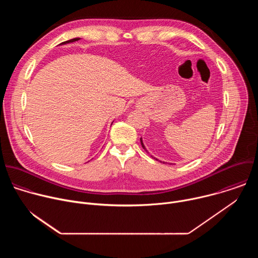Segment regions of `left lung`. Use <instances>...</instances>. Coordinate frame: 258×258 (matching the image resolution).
I'll return each mask as SVG.
<instances>
[{
	"label": "left lung",
	"instance_id": "obj_1",
	"mask_svg": "<svg viewBox=\"0 0 258 258\" xmlns=\"http://www.w3.org/2000/svg\"><path fill=\"white\" fill-rule=\"evenodd\" d=\"M140 141H141V145H142V147H143V149L146 151V152H148V151H147V149L145 148V146H144V143H143V140H142V138L140 139ZM153 157V156H152ZM154 159H156L155 157H154ZM156 160H158V159H156ZM160 162H162V161H160ZM163 163H164V161H163Z\"/></svg>",
	"mask_w": 258,
	"mask_h": 258
}]
</instances>
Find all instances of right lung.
<instances>
[{
    "mask_svg": "<svg viewBox=\"0 0 258 258\" xmlns=\"http://www.w3.org/2000/svg\"><path fill=\"white\" fill-rule=\"evenodd\" d=\"M79 40H81V39H80V38H75V39H72V40H69V41L63 42V43H61L60 45H64V44H69V43H73V42H77V41H79Z\"/></svg>",
    "mask_w": 258,
    "mask_h": 258,
    "instance_id": "right-lung-1",
    "label": "right lung"
}]
</instances>
